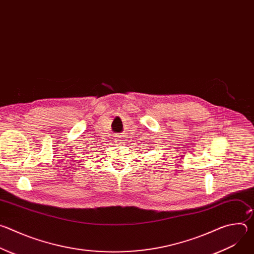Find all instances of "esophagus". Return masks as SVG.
Instances as JSON below:
<instances>
[{"instance_id": "obj_1", "label": "esophagus", "mask_w": 254, "mask_h": 254, "mask_svg": "<svg viewBox=\"0 0 254 254\" xmlns=\"http://www.w3.org/2000/svg\"><path fill=\"white\" fill-rule=\"evenodd\" d=\"M116 138H117V140H118V141H120V139H121V137H120V136H118V137H116Z\"/></svg>"}]
</instances>
